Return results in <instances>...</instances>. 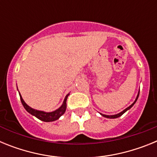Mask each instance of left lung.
Here are the masks:
<instances>
[{
  "label": "left lung",
  "mask_w": 157,
  "mask_h": 157,
  "mask_svg": "<svg viewBox=\"0 0 157 157\" xmlns=\"http://www.w3.org/2000/svg\"><path fill=\"white\" fill-rule=\"evenodd\" d=\"M139 92H140V90H138V95H137V97H136V99H135V101H134V103H133L132 105H130L129 107H127V109H125L123 111H122V112H120V113H118V114H116V115H110V116H109V115L102 114V113H100V114H101L102 116H104V117L109 118V119H116V118L120 117V116H121L122 115L124 114V113H125V112H127V111H128L129 109H131V108H132L133 106H134V105L136 103V101H137V100H138V96H139Z\"/></svg>",
  "instance_id": "obj_1"
}]
</instances>
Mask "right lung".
Masks as SVG:
<instances>
[{"label": "right lung", "instance_id": "1", "mask_svg": "<svg viewBox=\"0 0 157 157\" xmlns=\"http://www.w3.org/2000/svg\"><path fill=\"white\" fill-rule=\"evenodd\" d=\"M18 90V88H17ZM19 97H20V100H21L22 105L24 107V109H26L27 112H29L30 114H31L32 116H35L36 118H37L38 120H41V121L44 122H52L55 121V120H57L62 115L64 114L65 111L67 109V97L69 96L70 94H67L65 97L64 100L63 101V104L59 108H58L56 110L52 111V112H45V111H40L37 110V109H32L31 107L29 106L28 105L26 104L24 101H23V98H22L21 94L19 92Z\"/></svg>", "mask_w": 157, "mask_h": 157}]
</instances>
